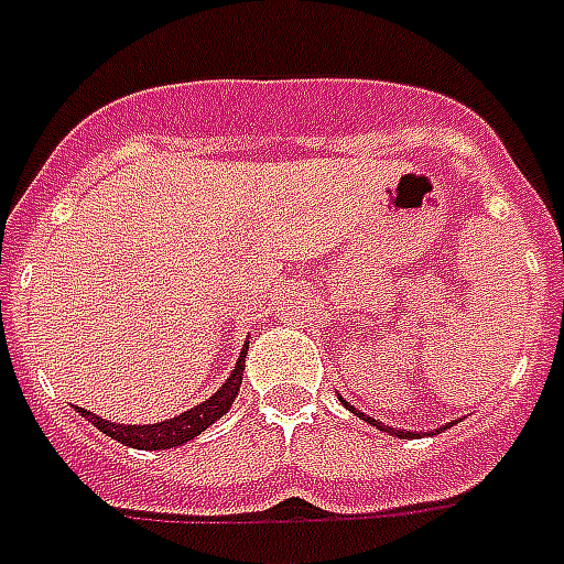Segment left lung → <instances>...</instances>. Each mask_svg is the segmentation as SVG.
Segmentation results:
<instances>
[{"instance_id":"1","label":"left lung","mask_w":564,"mask_h":564,"mask_svg":"<svg viewBox=\"0 0 564 564\" xmlns=\"http://www.w3.org/2000/svg\"><path fill=\"white\" fill-rule=\"evenodd\" d=\"M339 401H343V403H345V410H351L354 415H357V419L369 421L371 427L383 430V433H392V436H401V438H406V436H410V438H412V436H419V433H412V430H406V433H403V430H394V427H389V424H383V421H380V419H371V415H366V412H360V410H357V406H351V403L345 401L343 394H339ZM445 427H447V424H445ZM445 427H442V430H445Z\"/></svg>"}]
</instances>
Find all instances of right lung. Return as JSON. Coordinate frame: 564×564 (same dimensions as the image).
Returning <instances> with one entry per match:
<instances>
[{
    "label": "right lung",
    "instance_id": "add662e5",
    "mask_svg": "<svg viewBox=\"0 0 564 564\" xmlns=\"http://www.w3.org/2000/svg\"><path fill=\"white\" fill-rule=\"evenodd\" d=\"M246 354H248V343L242 345V351H239V360L230 371V377L225 383L216 389V392L202 401L193 410L181 412L175 419L158 421V424H117V421H108L96 415L90 410H78L84 419L90 421L93 427L101 430L105 436L117 438L119 445L126 447H137V451H166V447H178L193 442L195 436H202L204 430L216 424V421L230 410V403L239 394V386H242V371H246Z\"/></svg>",
    "mask_w": 564,
    "mask_h": 564
}]
</instances>
